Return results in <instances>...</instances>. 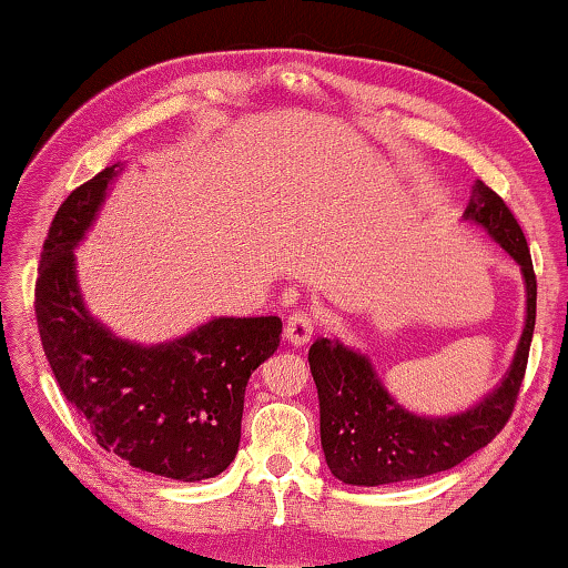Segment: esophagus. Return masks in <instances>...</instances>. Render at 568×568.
<instances>
[{"instance_id": "1", "label": "esophagus", "mask_w": 568, "mask_h": 568, "mask_svg": "<svg viewBox=\"0 0 568 568\" xmlns=\"http://www.w3.org/2000/svg\"><path fill=\"white\" fill-rule=\"evenodd\" d=\"M315 317L310 313H292L286 317V325H284V336L290 344L294 346H305L310 338H313L315 333Z\"/></svg>"}]
</instances>
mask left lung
I'll return each mask as SVG.
<instances>
[{
    "label": "left lung",
    "mask_w": 568,
    "mask_h": 568,
    "mask_svg": "<svg viewBox=\"0 0 568 568\" xmlns=\"http://www.w3.org/2000/svg\"><path fill=\"white\" fill-rule=\"evenodd\" d=\"M465 220L484 227L519 263L527 292L525 328L501 385L484 400L453 416H416L400 406L372 369L369 359L341 341L317 338L307 362L321 400V445L333 476L352 486H383L426 478L460 465L486 447L509 422L535 331L532 258L515 214L484 181L473 185Z\"/></svg>",
    "instance_id": "1"
}]
</instances>
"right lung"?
Listing matches in <instances>:
<instances>
[{
	"label": "right lung",
	"mask_w": 568,
	"mask_h": 568,
	"mask_svg": "<svg viewBox=\"0 0 568 568\" xmlns=\"http://www.w3.org/2000/svg\"><path fill=\"white\" fill-rule=\"evenodd\" d=\"M119 165L69 193L43 243L36 321L59 390L98 445L173 480L220 476L235 460L247 379L276 352L282 321L214 317L185 336L139 346L84 307L74 247L90 230Z\"/></svg>",
	"instance_id": "right-lung-1"
}]
</instances>
